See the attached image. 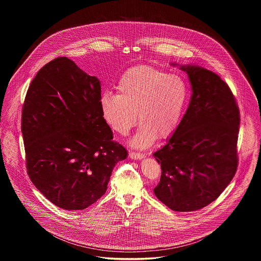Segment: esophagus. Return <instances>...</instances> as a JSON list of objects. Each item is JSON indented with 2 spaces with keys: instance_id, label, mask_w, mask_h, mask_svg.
Instances as JSON below:
<instances>
[{
  "instance_id": "1",
  "label": "esophagus",
  "mask_w": 261,
  "mask_h": 261,
  "mask_svg": "<svg viewBox=\"0 0 261 261\" xmlns=\"http://www.w3.org/2000/svg\"><path fill=\"white\" fill-rule=\"evenodd\" d=\"M129 158L132 159V160H137V161H140V160H143L145 158V154L143 153H140V152H130L129 153Z\"/></svg>"
}]
</instances>
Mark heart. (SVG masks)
I'll return each instance as SVG.
<instances>
[{
	"instance_id": "1",
	"label": "heart",
	"mask_w": 261,
	"mask_h": 261,
	"mask_svg": "<svg viewBox=\"0 0 261 261\" xmlns=\"http://www.w3.org/2000/svg\"><path fill=\"white\" fill-rule=\"evenodd\" d=\"M117 95L101 94L99 105L105 120L112 129L126 135L138 120L141 125L131 145L150 147L156 137L172 135L183 117L188 99L184 79L152 66L127 70L116 85Z\"/></svg>"
}]
</instances>
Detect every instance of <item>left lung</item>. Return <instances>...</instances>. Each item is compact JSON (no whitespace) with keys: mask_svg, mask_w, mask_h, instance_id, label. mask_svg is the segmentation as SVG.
Instances as JSON below:
<instances>
[{"mask_svg":"<svg viewBox=\"0 0 261 261\" xmlns=\"http://www.w3.org/2000/svg\"><path fill=\"white\" fill-rule=\"evenodd\" d=\"M171 65L186 72L193 94L173 135L153 153L162 166L153 192L172 211H198L217 199L235 176L240 112L218 75L195 64Z\"/></svg>","mask_w":261,"mask_h":261,"instance_id":"obj_1","label":"left lung"}]
</instances>
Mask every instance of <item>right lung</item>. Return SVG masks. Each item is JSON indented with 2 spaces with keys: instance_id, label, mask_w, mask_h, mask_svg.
<instances>
[{
  "instance_id": "right-lung-1",
  "label": "right lung",
  "mask_w": 261,
  "mask_h": 261,
  "mask_svg": "<svg viewBox=\"0 0 261 261\" xmlns=\"http://www.w3.org/2000/svg\"><path fill=\"white\" fill-rule=\"evenodd\" d=\"M100 82L61 57L43 66L22 108L29 178L55 205L82 211L105 195L127 150L113 142L99 105Z\"/></svg>"
}]
</instances>
